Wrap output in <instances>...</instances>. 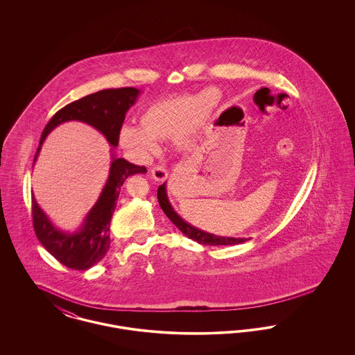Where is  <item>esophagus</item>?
<instances>
[{"label":"esophagus","mask_w":355,"mask_h":355,"mask_svg":"<svg viewBox=\"0 0 355 355\" xmlns=\"http://www.w3.org/2000/svg\"><path fill=\"white\" fill-rule=\"evenodd\" d=\"M152 177L157 182H164L165 180H168V171L161 166H155L152 169Z\"/></svg>","instance_id":"esophagus-1"}]
</instances>
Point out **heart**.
I'll return each instance as SVG.
<instances>
[{
  "label": "heart",
  "instance_id": "heart-1",
  "mask_svg": "<svg viewBox=\"0 0 355 355\" xmlns=\"http://www.w3.org/2000/svg\"><path fill=\"white\" fill-rule=\"evenodd\" d=\"M217 89L207 87L200 94H181L149 103L138 116V126L126 125L119 132V144L145 158L157 150L155 141L174 139L181 150H189L193 137L207 123L220 106Z\"/></svg>",
  "mask_w": 355,
  "mask_h": 355
}]
</instances>
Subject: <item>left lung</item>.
I'll use <instances>...</instances> for the list:
<instances>
[{
	"label": "left lung",
	"mask_w": 355,
	"mask_h": 355,
	"mask_svg": "<svg viewBox=\"0 0 355 355\" xmlns=\"http://www.w3.org/2000/svg\"><path fill=\"white\" fill-rule=\"evenodd\" d=\"M157 198L161 209L164 210V213L168 216L169 218L186 236H189L190 239L201 243V245H210V246H227V245H238V243H243L246 241H249L250 238H238V236H220L207 233L205 230H201L193 225H190L189 222H186L171 206L169 198H168V191H166V182H164V185L158 187L157 191Z\"/></svg>",
	"instance_id": "8db88e82"
}]
</instances>
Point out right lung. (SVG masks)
I'll list each match as a JSON object with an SVG mask.
<instances>
[{"mask_svg": "<svg viewBox=\"0 0 355 355\" xmlns=\"http://www.w3.org/2000/svg\"><path fill=\"white\" fill-rule=\"evenodd\" d=\"M139 94L141 90L135 87L103 89L89 94L58 110L42 132L34 155V164L45 138L57 126L69 121L90 125L113 146L110 149L109 175L101 194L76 230L67 232L55 226L32 196L33 226L37 238L57 261L69 269L87 270L106 255L110 246V220L117 206L121 187L128 177L146 173L145 166H137L123 158H117L113 152L119 146V130L125 114L135 105Z\"/></svg>", "mask_w": 355, "mask_h": 355, "instance_id": "add662e5", "label": "right lung"}]
</instances>
